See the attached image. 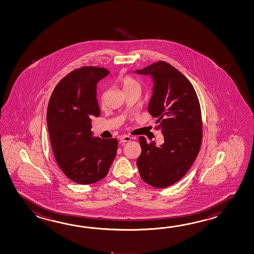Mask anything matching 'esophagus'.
I'll return each instance as SVG.
<instances>
[{
  "instance_id": "34e87169",
  "label": "esophagus",
  "mask_w": 254,
  "mask_h": 254,
  "mask_svg": "<svg viewBox=\"0 0 254 254\" xmlns=\"http://www.w3.org/2000/svg\"><path fill=\"white\" fill-rule=\"evenodd\" d=\"M131 140V138L128 136V135H124V136H121L120 137V142L122 143H125V142H128L129 140Z\"/></svg>"
}]
</instances>
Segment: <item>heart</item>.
Returning a JSON list of instances; mask_svg holds the SVG:
<instances>
[{"label":"heart","instance_id":"obj_1","mask_svg":"<svg viewBox=\"0 0 254 254\" xmlns=\"http://www.w3.org/2000/svg\"><path fill=\"white\" fill-rule=\"evenodd\" d=\"M120 82H121V84H122V86H123V89H124L125 92L130 91V90L135 89V88H139V89H140L139 82L136 81V80H134L133 78L129 77V76L122 77V78L120 79ZM103 97L102 96V100H103Z\"/></svg>","mask_w":254,"mask_h":254}]
</instances>
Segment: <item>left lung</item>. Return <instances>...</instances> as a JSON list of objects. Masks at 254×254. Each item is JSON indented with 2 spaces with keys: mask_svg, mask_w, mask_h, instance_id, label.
<instances>
[{
  "mask_svg": "<svg viewBox=\"0 0 254 254\" xmlns=\"http://www.w3.org/2000/svg\"><path fill=\"white\" fill-rule=\"evenodd\" d=\"M134 72L152 80L148 111L157 118L164 140L158 146L139 137L141 153L137 166L146 184L165 188L184 177L199 153L202 137L200 103L189 80L165 62Z\"/></svg>",
  "mask_w": 254,
  "mask_h": 254,
  "instance_id": "1",
  "label": "left lung"
}]
</instances>
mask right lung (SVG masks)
<instances>
[{"instance_id":"right-lung-1","label":"right lung","mask_w":254,"mask_h":254,"mask_svg":"<svg viewBox=\"0 0 254 254\" xmlns=\"http://www.w3.org/2000/svg\"><path fill=\"white\" fill-rule=\"evenodd\" d=\"M110 73L85 66L60 81L47 109V126L55 160L68 178L80 184L97 183L109 172L118 140L93 137L92 118L100 116L99 81Z\"/></svg>"}]
</instances>
